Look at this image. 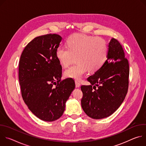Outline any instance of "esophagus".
<instances>
[{
	"mask_svg": "<svg viewBox=\"0 0 146 146\" xmlns=\"http://www.w3.org/2000/svg\"><path fill=\"white\" fill-rule=\"evenodd\" d=\"M75 85L76 88H78L80 86V82L78 80H75Z\"/></svg>",
	"mask_w": 146,
	"mask_h": 146,
	"instance_id": "esophagus-1",
	"label": "esophagus"
}]
</instances>
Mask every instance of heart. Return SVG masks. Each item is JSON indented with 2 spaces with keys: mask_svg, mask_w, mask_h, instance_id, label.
Returning a JSON list of instances; mask_svg holds the SVG:
<instances>
[{
  "mask_svg": "<svg viewBox=\"0 0 146 146\" xmlns=\"http://www.w3.org/2000/svg\"><path fill=\"white\" fill-rule=\"evenodd\" d=\"M68 48L59 47L55 55L59 64L68 66L76 56L77 64L66 69L65 77L80 80L89 70L96 72L105 63L108 54L106 41L99 37L75 34L66 41Z\"/></svg>",
  "mask_w": 146,
  "mask_h": 146,
  "instance_id": "1",
  "label": "heart"
}]
</instances>
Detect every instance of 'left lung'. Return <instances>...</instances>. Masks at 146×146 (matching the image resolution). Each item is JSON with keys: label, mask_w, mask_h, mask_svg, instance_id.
Masks as SVG:
<instances>
[{"label": "left lung", "mask_w": 146, "mask_h": 146, "mask_svg": "<svg viewBox=\"0 0 146 146\" xmlns=\"http://www.w3.org/2000/svg\"><path fill=\"white\" fill-rule=\"evenodd\" d=\"M108 47L105 63L87 78L91 85L81 87V107L88 116L96 119L114 113L128 90L129 66L122 47L114 38Z\"/></svg>", "instance_id": "obj_1"}]
</instances>
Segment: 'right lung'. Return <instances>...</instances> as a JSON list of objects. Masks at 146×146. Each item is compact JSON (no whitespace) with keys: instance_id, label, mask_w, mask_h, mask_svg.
<instances>
[{"instance_id":"1","label":"right lung","mask_w":146,"mask_h":146,"mask_svg":"<svg viewBox=\"0 0 146 146\" xmlns=\"http://www.w3.org/2000/svg\"><path fill=\"white\" fill-rule=\"evenodd\" d=\"M62 37L47 34L35 37L23 50L18 77L23 99L39 119L54 121L60 118L75 88L72 78L62 80V66L55 55Z\"/></svg>"}]
</instances>
